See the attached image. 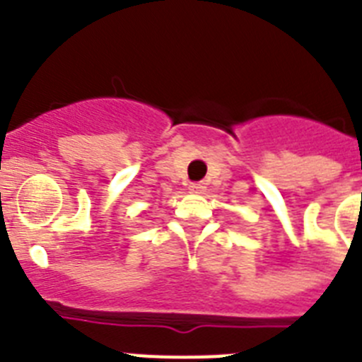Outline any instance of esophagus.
<instances>
[{
  "instance_id": "34e87169",
  "label": "esophagus",
  "mask_w": 362,
  "mask_h": 362,
  "mask_svg": "<svg viewBox=\"0 0 362 362\" xmlns=\"http://www.w3.org/2000/svg\"><path fill=\"white\" fill-rule=\"evenodd\" d=\"M188 188H190V192H196V194H201V192H203L206 187H204V183H190V187H188Z\"/></svg>"
}]
</instances>
